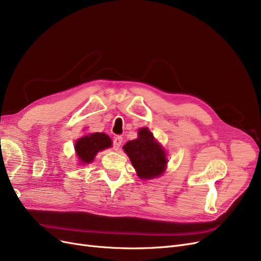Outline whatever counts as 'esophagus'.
Here are the masks:
<instances>
[{
	"mask_svg": "<svg viewBox=\"0 0 261 261\" xmlns=\"http://www.w3.org/2000/svg\"><path fill=\"white\" fill-rule=\"evenodd\" d=\"M121 143H122V138L121 137L114 138V141H113V148H114L115 150H118L120 148Z\"/></svg>",
	"mask_w": 261,
	"mask_h": 261,
	"instance_id": "34e87169",
	"label": "esophagus"
}]
</instances>
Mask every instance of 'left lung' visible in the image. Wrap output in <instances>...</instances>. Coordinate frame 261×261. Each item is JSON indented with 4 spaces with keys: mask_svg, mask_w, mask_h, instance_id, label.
<instances>
[{
    "mask_svg": "<svg viewBox=\"0 0 261 261\" xmlns=\"http://www.w3.org/2000/svg\"><path fill=\"white\" fill-rule=\"evenodd\" d=\"M139 138L129 141L122 148L129 155L133 167L141 179H152L161 176L167 164L162 146L159 144L148 128L139 130Z\"/></svg>",
    "mask_w": 261,
    "mask_h": 261,
    "instance_id": "8db88e82",
    "label": "left lung"
}]
</instances>
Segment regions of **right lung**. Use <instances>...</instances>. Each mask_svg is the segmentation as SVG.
<instances>
[{
  "label": "right lung",
  "mask_w": 261,
  "mask_h": 261,
  "mask_svg": "<svg viewBox=\"0 0 261 261\" xmlns=\"http://www.w3.org/2000/svg\"><path fill=\"white\" fill-rule=\"evenodd\" d=\"M112 146V141L109 135L105 133H90L79 139L75 143V153L81 164L93 162L96 154Z\"/></svg>",
  "instance_id": "1"
}]
</instances>
